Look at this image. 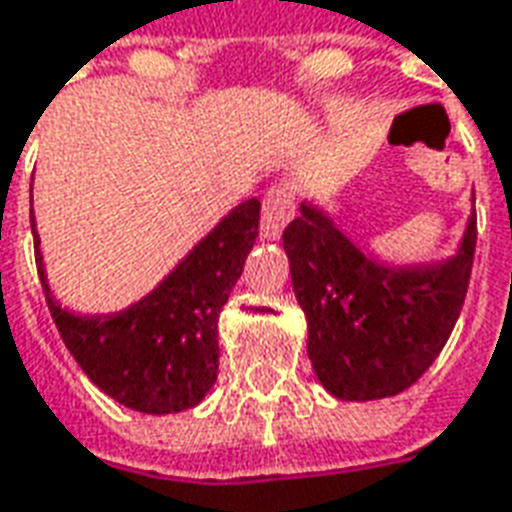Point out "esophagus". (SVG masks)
<instances>
[{"mask_svg":"<svg viewBox=\"0 0 512 512\" xmlns=\"http://www.w3.org/2000/svg\"><path fill=\"white\" fill-rule=\"evenodd\" d=\"M293 191L288 186H274L263 197V216H260V235L263 238H279L285 224L293 219Z\"/></svg>","mask_w":512,"mask_h":512,"instance_id":"1","label":"esophagus"}]
</instances>
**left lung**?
<instances>
[{"label":"left lung","mask_w":512,"mask_h":512,"mask_svg":"<svg viewBox=\"0 0 512 512\" xmlns=\"http://www.w3.org/2000/svg\"><path fill=\"white\" fill-rule=\"evenodd\" d=\"M282 244L318 381L340 400H378L408 389L450 340L472 277L477 216L455 255L425 266L378 263L312 202H301Z\"/></svg>","instance_id":"obj_1"}]
</instances>
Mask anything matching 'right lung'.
Instances as JSON below:
<instances>
[{
  "label": "right lung",
  "mask_w": 512,
  "mask_h": 512,
  "mask_svg": "<svg viewBox=\"0 0 512 512\" xmlns=\"http://www.w3.org/2000/svg\"><path fill=\"white\" fill-rule=\"evenodd\" d=\"M260 200L235 205L189 255L128 310L76 315L51 296L40 238L35 263L62 343L106 395L142 414H175L211 392L219 370V312L255 246Z\"/></svg>",
  "instance_id": "obj_1"
}]
</instances>
